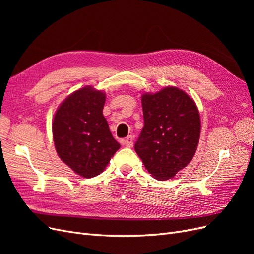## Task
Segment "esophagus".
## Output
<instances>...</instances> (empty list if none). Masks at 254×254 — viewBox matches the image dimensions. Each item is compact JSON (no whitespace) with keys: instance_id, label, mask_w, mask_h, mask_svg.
Returning <instances> with one entry per match:
<instances>
[{"instance_id":"1","label":"esophagus","mask_w":254,"mask_h":254,"mask_svg":"<svg viewBox=\"0 0 254 254\" xmlns=\"http://www.w3.org/2000/svg\"><path fill=\"white\" fill-rule=\"evenodd\" d=\"M123 143H124V145H126L127 147H132V145H133V136L132 135H128L126 139L123 141Z\"/></svg>"}]
</instances>
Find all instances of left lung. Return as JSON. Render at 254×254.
<instances>
[{
    "label": "left lung",
    "mask_w": 254,
    "mask_h": 254,
    "mask_svg": "<svg viewBox=\"0 0 254 254\" xmlns=\"http://www.w3.org/2000/svg\"><path fill=\"white\" fill-rule=\"evenodd\" d=\"M142 108L144 127L134 149L152 177L168 180L195 155L201 128L198 108L175 87L143 94Z\"/></svg>",
    "instance_id": "obj_1"
}]
</instances>
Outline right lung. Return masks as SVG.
I'll return each instance as SVG.
<instances>
[{
  "label": "right lung",
  "instance_id": "1",
  "mask_svg": "<svg viewBox=\"0 0 254 254\" xmlns=\"http://www.w3.org/2000/svg\"><path fill=\"white\" fill-rule=\"evenodd\" d=\"M106 94L92 87L75 91L61 103L53 121L59 158L84 178L101 174L121 145L103 114Z\"/></svg>",
  "mask_w": 254,
  "mask_h": 254
}]
</instances>
